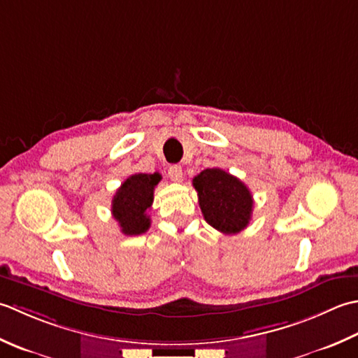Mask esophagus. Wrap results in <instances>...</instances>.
I'll return each mask as SVG.
<instances>
[{
    "label": "esophagus",
    "mask_w": 358,
    "mask_h": 358,
    "mask_svg": "<svg viewBox=\"0 0 358 358\" xmlns=\"http://www.w3.org/2000/svg\"><path fill=\"white\" fill-rule=\"evenodd\" d=\"M169 176L174 182H180L182 176H184V171H182L180 165H171L169 169Z\"/></svg>",
    "instance_id": "34e87169"
}]
</instances>
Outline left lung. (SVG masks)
I'll return each mask as SVG.
<instances>
[{
    "label": "left lung",
    "mask_w": 358,
    "mask_h": 358,
    "mask_svg": "<svg viewBox=\"0 0 358 358\" xmlns=\"http://www.w3.org/2000/svg\"><path fill=\"white\" fill-rule=\"evenodd\" d=\"M206 221L224 235H235L250 222L253 198L244 182L221 169H207L193 179Z\"/></svg>",
    "instance_id": "obj_1"
}]
</instances>
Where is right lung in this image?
<instances>
[{
	"mask_svg": "<svg viewBox=\"0 0 358 358\" xmlns=\"http://www.w3.org/2000/svg\"><path fill=\"white\" fill-rule=\"evenodd\" d=\"M159 182V173H137L129 176L115 192L111 211L123 235L136 236L150 229L151 220L147 211L151 208L152 199H155V187Z\"/></svg>",
	"mask_w": 358,
	"mask_h": 358,
	"instance_id": "obj_1",
	"label": "right lung"
}]
</instances>
